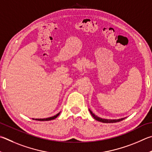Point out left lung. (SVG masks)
<instances>
[{
	"label": "left lung",
	"instance_id": "1",
	"mask_svg": "<svg viewBox=\"0 0 152 152\" xmlns=\"http://www.w3.org/2000/svg\"><path fill=\"white\" fill-rule=\"evenodd\" d=\"M89 111L90 112L91 115H92V117L94 118L95 120H96L97 121H99V122H103V123H115V122H120V121H122L123 120H124V118H121V119H118V120H108V119H103V118H99L98 117L97 115H96L94 114H93L92 112L91 111V110L89 109Z\"/></svg>",
	"mask_w": 152,
	"mask_h": 152
}]
</instances>
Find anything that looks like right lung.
<instances>
[{"label": "right lung", "mask_w": 152, "mask_h": 152, "mask_svg": "<svg viewBox=\"0 0 152 152\" xmlns=\"http://www.w3.org/2000/svg\"><path fill=\"white\" fill-rule=\"evenodd\" d=\"M60 114V112L58 113L56 115H54V116H52V117H50V118H42V119H35L36 120H38V121H49V120H54L55 118H56L58 116L59 114ZM32 120H34V118H33Z\"/></svg>", "instance_id": "obj_1"}]
</instances>
